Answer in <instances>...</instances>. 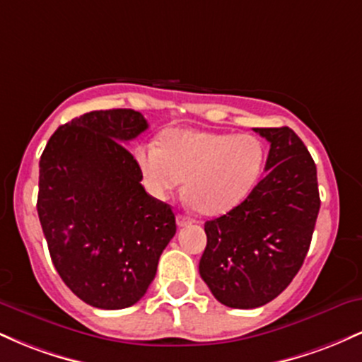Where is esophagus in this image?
Instances as JSON below:
<instances>
[{
  "label": "esophagus",
  "mask_w": 362,
  "mask_h": 362,
  "mask_svg": "<svg viewBox=\"0 0 362 362\" xmlns=\"http://www.w3.org/2000/svg\"><path fill=\"white\" fill-rule=\"evenodd\" d=\"M192 223H194V219L189 218V216H185V214H178V216H177V224H178V228L189 226V224H192Z\"/></svg>",
  "instance_id": "esophagus-1"
}]
</instances>
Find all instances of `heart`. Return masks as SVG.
Returning a JSON list of instances; mask_svg holds the SVG:
<instances>
[{"instance_id": "heart-1", "label": "heart", "mask_w": 362, "mask_h": 362, "mask_svg": "<svg viewBox=\"0 0 362 362\" xmlns=\"http://www.w3.org/2000/svg\"><path fill=\"white\" fill-rule=\"evenodd\" d=\"M141 178L153 197L165 199L184 184L189 201L204 214H223L242 204L259 182L265 161L253 134L173 129L134 149Z\"/></svg>"}]
</instances>
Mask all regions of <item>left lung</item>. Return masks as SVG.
I'll use <instances>...</instances> for the list:
<instances>
[{"instance_id":"left-lung-1","label":"left lung","mask_w":362,"mask_h":362,"mask_svg":"<svg viewBox=\"0 0 362 362\" xmlns=\"http://www.w3.org/2000/svg\"><path fill=\"white\" fill-rule=\"evenodd\" d=\"M271 143L265 177L242 204L206 221L199 274L224 306L259 308L289 286L320 211L317 167L289 127H255Z\"/></svg>"}]
</instances>
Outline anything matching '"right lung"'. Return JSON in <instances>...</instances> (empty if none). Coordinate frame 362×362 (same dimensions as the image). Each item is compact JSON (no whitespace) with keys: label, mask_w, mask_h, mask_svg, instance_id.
Here are the masks:
<instances>
[{"label":"right lung","mask_w":362,"mask_h":362,"mask_svg":"<svg viewBox=\"0 0 362 362\" xmlns=\"http://www.w3.org/2000/svg\"><path fill=\"white\" fill-rule=\"evenodd\" d=\"M146 129L136 110H93L57 129L40 156L37 213L52 264L95 308L138 303L177 231L172 207L144 190L122 144Z\"/></svg>","instance_id":"add662e5"}]
</instances>
